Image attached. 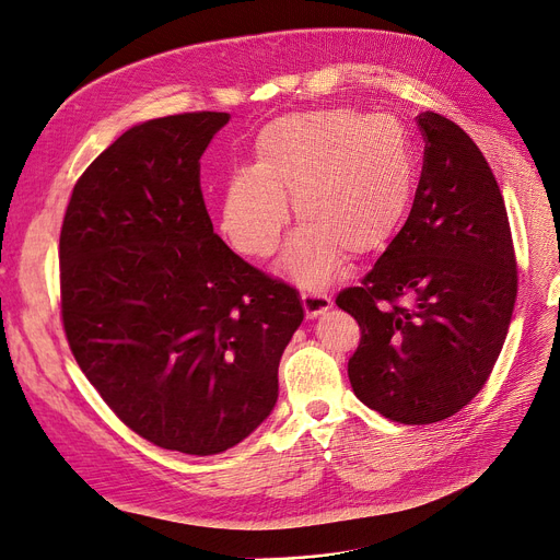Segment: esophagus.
Wrapping results in <instances>:
<instances>
[{
	"instance_id": "1",
	"label": "esophagus",
	"mask_w": 560,
	"mask_h": 560,
	"mask_svg": "<svg viewBox=\"0 0 560 560\" xmlns=\"http://www.w3.org/2000/svg\"><path fill=\"white\" fill-rule=\"evenodd\" d=\"M301 301H303V307H305V315L310 319L326 315V312L332 307V299L324 292H315V289H307V292H303Z\"/></svg>"
}]
</instances>
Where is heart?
<instances>
[{"mask_svg": "<svg viewBox=\"0 0 560 560\" xmlns=\"http://www.w3.org/2000/svg\"><path fill=\"white\" fill-rule=\"evenodd\" d=\"M255 159L228 178L220 230L238 253L268 257L289 218L284 195H292L301 225L284 245L282 268L310 287H324L347 253L382 250L413 197V144L390 115L349 107L284 115L259 130Z\"/></svg>", "mask_w": 560, "mask_h": 560, "instance_id": "obj_1", "label": "heart"}]
</instances>
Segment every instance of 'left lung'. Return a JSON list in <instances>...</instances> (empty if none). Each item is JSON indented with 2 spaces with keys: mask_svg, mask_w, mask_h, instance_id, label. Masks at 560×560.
Segmentation results:
<instances>
[{
  "mask_svg": "<svg viewBox=\"0 0 560 560\" xmlns=\"http://www.w3.org/2000/svg\"><path fill=\"white\" fill-rule=\"evenodd\" d=\"M418 126L424 161L405 228L335 299L361 326L355 397L405 424L451 418L480 393L517 299L505 202L482 151L436 112Z\"/></svg>",
  "mask_w": 560,
  "mask_h": 560,
  "instance_id": "obj_1",
  "label": "left lung"
}]
</instances>
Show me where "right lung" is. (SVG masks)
I'll list each match as a JSON object with an SVG mask.
<instances>
[{
	"instance_id": "add662e5",
	"label": "right lung",
	"mask_w": 560,
	"mask_h": 560,
	"mask_svg": "<svg viewBox=\"0 0 560 560\" xmlns=\"http://www.w3.org/2000/svg\"><path fill=\"white\" fill-rule=\"evenodd\" d=\"M228 121L192 112L128 128L80 176L59 236L78 365L132 432L199 457L271 416L305 317L294 287L213 234L199 159Z\"/></svg>"
}]
</instances>
